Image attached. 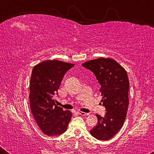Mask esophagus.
Segmentation results:
<instances>
[{"label":"esophagus","mask_w":154,"mask_h":154,"mask_svg":"<svg viewBox=\"0 0 154 154\" xmlns=\"http://www.w3.org/2000/svg\"><path fill=\"white\" fill-rule=\"evenodd\" d=\"M78 113H79V114H80L81 116H88V115H89V113H85V112H82V111H79Z\"/></svg>","instance_id":"obj_1"}]
</instances>
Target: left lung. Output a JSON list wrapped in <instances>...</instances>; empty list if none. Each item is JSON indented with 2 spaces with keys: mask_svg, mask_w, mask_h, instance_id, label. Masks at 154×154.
<instances>
[{
  "mask_svg": "<svg viewBox=\"0 0 154 154\" xmlns=\"http://www.w3.org/2000/svg\"><path fill=\"white\" fill-rule=\"evenodd\" d=\"M82 66L94 72L101 85L100 92L105 117L96 114L98 124L90 130L92 136L107 140L122 128L129 105V80L127 72L113 59L100 58L85 62Z\"/></svg>",
  "mask_w": 154,
  "mask_h": 154,
  "instance_id": "8db88e82",
  "label": "left lung"
}]
</instances>
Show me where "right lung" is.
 <instances>
[{
	"instance_id": "1",
	"label": "right lung",
	"mask_w": 154,
	"mask_h": 154,
	"mask_svg": "<svg viewBox=\"0 0 154 154\" xmlns=\"http://www.w3.org/2000/svg\"><path fill=\"white\" fill-rule=\"evenodd\" d=\"M75 64L53 60L35 65L30 82L31 112L39 128L48 136H58L66 131L72 113L56 105L58 92L66 72Z\"/></svg>"
}]
</instances>
